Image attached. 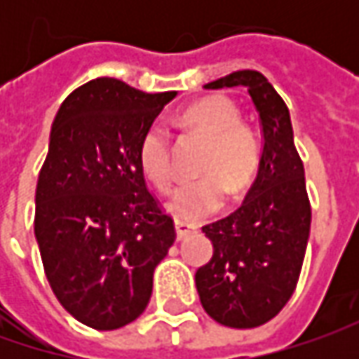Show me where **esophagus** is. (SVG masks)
Listing matches in <instances>:
<instances>
[{"instance_id":"1","label":"esophagus","mask_w":359,"mask_h":359,"mask_svg":"<svg viewBox=\"0 0 359 359\" xmlns=\"http://www.w3.org/2000/svg\"><path fill=\"white\" fill-rule=\"evenodd\" d=\"M194 231H196L194 226L184 224V222H175V236H177V240H186V238H189Z\"/></svg>"}]
</instances>
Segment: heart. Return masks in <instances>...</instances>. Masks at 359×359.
Wrapping results in <instances>:
<instances>
[{
    "label": "heart",
    "mask_w": 359,
    "mask_h": 359,
    "mask_svg": "<svg viewBox=\"0 0 359 359\" xmlns=\"http://www.w3.org/2000/svg\"><path fill=\"white\" fill-rule=\"evenodd\" d=\"M182 123L210 140L201 161L200 180L180 182L168 191L165 208L182 222H196L217 212L226 194L241 196L254 180L259 147L248 126L240 123V109L224 95H210L182 111ZM137 158L144 173L158 187L172 175L170 137L161 123H151L142 135Z\"/></svg>",
    "instance_id": "obj_1"
}]
</instances>
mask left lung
Segmentation results:
<instances>
[{
	"instance_id": "1",
	"label": "left lung",
	"mask_w": 359,
	"mask_h": 359,
	"mask_svg": "<svg viewBox=\"0 0 359 359\" xmlns=\"http://www.w3.org/2000/svg\"><path fill=\"white\" fill-rule=\"evenodd\" d=\"M236 86L252 95L264 147L257 177L241 208L201 228L214 255L196 271V287L210 318L243 330L269 322L294 294L310 238L311 208L283 100L254 69L219 77L205 83V90Z\"/></svg>"
}]
</instances>
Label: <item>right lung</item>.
Returning <instances> with one entry per match:
<instances>
[{
	"mask_svg": "<svg viewBox=\"0 0 359 359\" xmlns=\"http://www.w3.org/2000/svg\"><path fill=\"white\" fill-rule=\"evenodd\" d=\"M173 97L97 77L53 119L35 187V240L60 304L95 330L144 313L154 269L175 240L137 158L144 131Z\"/></svg>",
	"mask_w": 359,
	"mask_h": 359,
	"instance_id": "add662e5",
	"label": "right lung"
}]
</instances>
